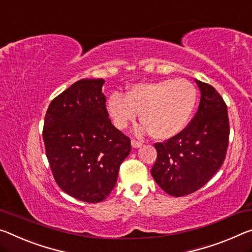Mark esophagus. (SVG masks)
I'll list each match as a JSON object with an SVG mask.
<instances>
[{
  "mask_svg": "<svg viewBox=\"0 0 252 252\" xmlns=\"http://www.w3.org/2000/svg\"><path fill=\"white\" fill-rule=\"evenodd\" d=\"M131 146H132L133 148H140L142 146V142L140 141H137V140H131Z\"/></svg>",
  "mask_w": 252,
  "mask_h": 252,
  "instance_id": "esophagus-1",
  "label": "esophagus"
}]
</instances>
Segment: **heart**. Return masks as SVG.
I'll return each mask as SVG.
<instances>
[{
	"mask_svg": "<svg viewBox=\"0 0 252 252\" xmlns=\"http://www.w3.org/2000/svg\"><path fill=\"white\" fill-rule=\"evenodd\" d=\"M197 102V90L184 78L138 83L126 94L113 92L106 110L118 129L133 122L140 113L139 131H149L158 140H167L182 132L189 125Z\"/></svg>",
	"mask_w": 252,
	"mask_h": 252,
	"instance_id": "obj_1",
	"label": "heart"
}]
</instances>
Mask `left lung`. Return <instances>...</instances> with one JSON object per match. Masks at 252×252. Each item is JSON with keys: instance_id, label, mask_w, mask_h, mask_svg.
Here are the masks:
<instances>
[{"instance_id": "8db88e82", "label": "left lung", "mask_w": 252, "mask_h": 252, "mask_svg": "<svg viewBox=\"0 0 252 252\" xmlns=\"http://www.w3.org/2000/svg\"><path fill=\"white\" fill-rule=\"evenodd\" d=\"M201 101L190 123L166 142L155 143L157 160L151 168L156 183L171 196H185L213 177L229 145L227 107L217 90L195 79Z\"/></svg>"}]
</instances>
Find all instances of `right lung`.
Listing matches in <instances>:
<instances>
[{
	"mask_svg": "<svg viewBox=\"0 0 252 252\" xmlns=\"http://www.w3.org/2000/svg\"><path fill=\"white\" fill-rule=\"evenodd\" d=\"M104 79H81L48 107L43 142L56 183L71 197L98 203L117 184L130 139L111 123Z\"/></svg>",
	"mask_w": 252,
	"mask_h": 252,
	"instance_id": "obj_1",
	"label": "right lung"
}]
</instances>
